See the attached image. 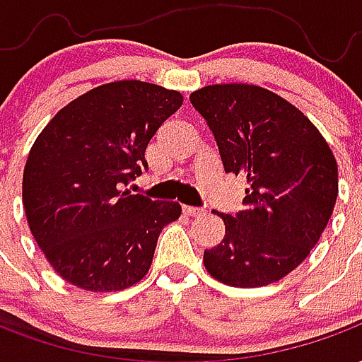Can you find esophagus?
<instances>
[{
    "label": "esophagus",
    "mask_w": 362,
    "mask_h": 362,
    "mask_svg": "<svg viewBox=\"0 0 362 362\" xmlns=\"http://www.w3.org/2000/svg\"><path fill=\"white\" fill-rule=\"evenodd\" d=\"M182 211L186 213V215H189V217H199L202 213H204V209H199V207H192V205H184V209Z\"/></svg>",
    "instance_id": "esophagus-1"
}]
</instances>
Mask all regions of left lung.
<instances>
[{"instance_id":"left-lung-1","label":"left lung","mask_w":362,"mask_h":362,"mask_svg":"<svg viewBox=\"0 0 362 362\" xmlns=\"http://www.w3.org/2000/svg\"><path fill=\"white\" fill-rule=\"evenodd\" d=\"M219 147L225 173L246 180L244 209L217 213L225 238L205 269L230 287H264L303 264L337 199V163L303 112L256 85H209L189 95Z\"/></svg>"}]
</instances>
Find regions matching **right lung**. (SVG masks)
Segmentation results:
<instances>
[{"label": "right lung", "instance_id": "obj_1", "mask_svg": "<svg viewBox=\"0 0 362 362\" xmlns=\"http://www.w3.org/2000/svg\"><path fill=\"white\" fill-rule=\"evenodd\" d=\"M180 106L178 90L114 81L64 106L36 137L23 205L36 244L67 283L108 293L147 275L160 230L182 207L124 186L147 170L151 137Z\"/></svg>", "mask_w": 362, "mask_h": 362}]
</instances>
